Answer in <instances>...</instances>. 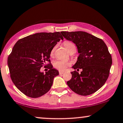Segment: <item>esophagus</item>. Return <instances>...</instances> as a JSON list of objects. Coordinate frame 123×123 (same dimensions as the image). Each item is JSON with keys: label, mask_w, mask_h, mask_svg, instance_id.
Wrapping results in <instances>:
<instances>
[{"label": "esophagus", "mask_w": 123, "mask_h": 123, "mask_svg": "<svg viewBox=\"0 0 123 123\" xmlns=\"http://www.w3.org/2000/svg\"><path fill=\"white\" fill-rule=\"evenodd\" d=\"M59 74L60 75H62V74H64V72H62V71H59Z\"/></svg>", "instance_id": "1"}]
</instances>
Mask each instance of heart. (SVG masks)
Returning <instances> with one entry per match:
<instances>
[{
    "label": "heart",
    "instance_id": "obj_1",
    "mask_svg": "<svg viewBox=\"0 0 123 123\" xmlns=\"http://www.w3.org/2000/svg\"><path fill=\"white\" fill-rule=\"evenodd\" d=\"M64 45L65 46L66 49L67 50L69 51V53H71L72 52H75L76 51V47L73 43L70 42V41L66 40L64 41L63 43ZM56 48V46H55L52 48L50 51V55L53 56L54 54V53L55 51V50ZM70 65V63L69 62H65L63 60H56L53 63V66L55 68L58 69L59 70L63 71L68 67L69 65Z\"/></svg>",
    "mask_w": 123,
    "mask_h": 123
}]
</instances>
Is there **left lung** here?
Wrapping results in <instances>:
<instances>
[{"instance_id":"8db88e82","label":"left lung","mask_w":123,"mask_h":123,"mask_svg":"<svg viewBox=\"0 0 123 123\" xmlns=\"http://www.w3.org/2000/svg\"><path fill=\"white\" fill-rule=\"evenodd\" d=\"M66 39L75 44L79 55L73 68L82 69L80 74L74 70L69 88L80 95H90L102 87L109 75L112 64L111 54L102 39L86 32L61 31Z\"/></svg>"}]
</instances>
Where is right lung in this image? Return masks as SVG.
I'll use <instances>...</instances> for the list:
<instances>
[{
	"label": "right lung",
	"mask_w": 123,
	"mask_h": 123,
	"mask_svg": "<svg viewBox=\"0 0 123 123\" xmlns=\"http://www.w3.org/2000/svg\"><path fill=\"white\" fill-rule=\"evenodd\" d=\"M60 39L63 37L59 31L38 33L20 39L14 45L8 58L10 78L25 95L36 98L50 89L54 78L59 75L50 63V51ZM47 62L49 70L44 74L40 68Z\"/></svg>",
	"instance_id": "add662e5"
}]
</instances>
